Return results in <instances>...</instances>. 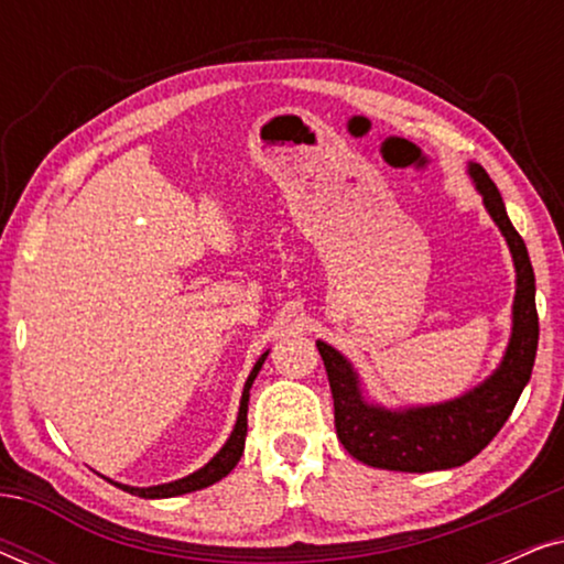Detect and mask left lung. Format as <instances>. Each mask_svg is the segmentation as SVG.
I'll list each match as a JSON object with an SVG mask.
<instances>
[{"label": "left lung", "mask_w": 564, "mask_h": 564, "mask_svg": "<svg viewBox=\"0 0 564 564\" xmlns=\"http://www.w3.org/2000/svg\"><path fill=\"white\" fill-rule=\"evenodd\" d=\"M469 174L513 253L516 300L511 344H508L503 365L480 388L449 403L413 408L403 413L369 405L361 398L359 380L349 361L334 346L323 341L315 344L326 365L330 395H334L336 434L344 449L365 465L398 469V473H434V469L465 465L503 429L534 369L539 315L534 269H531L527 243L508 220L503 197L488 172L480 164H469Z\"/></svg>", "instance_id": "1"}]
</instances>
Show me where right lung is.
<instances>
[{"mask_svg": "<svg viewBox=\"0 0 564 564\" xmlns=\"http://www.w3.org/2000/svg\"><path fill=\"white\" fill-rule=\"evenodd\" d=\"M267 354H261L259 361L251 369L249 380H246V384H243L241 411H238L234 434H230L226 446H223V449L215 454V457L207 462L203 469H197V473H192L189 477H182V480L156 485V488H130V485H120V482H115V485H118L120 490H128L130 496H138V498H174V496H184V492H192V490H203V488H207V485L223 480V477H226L230 469L238 465V459H241V454H243L246 426H249V419H246V413H249V390H251L253 380H257L261 365H264Z\"/></svg>", "mask_w": 564, "mask_h": 564, "instance_id": "right-lung-1", "label": "right lung"}]
</instances>
